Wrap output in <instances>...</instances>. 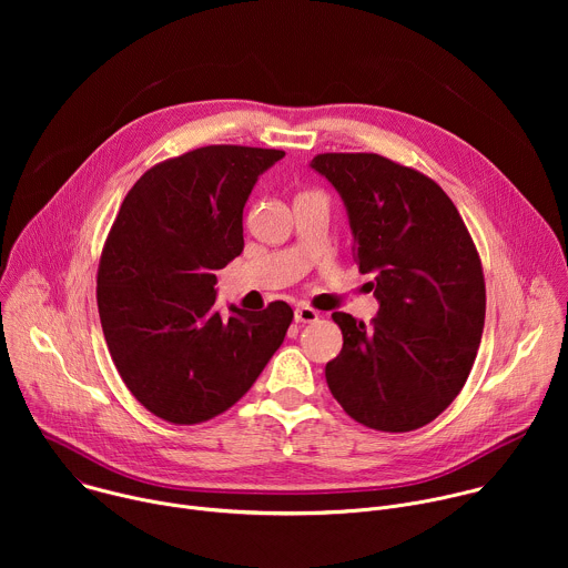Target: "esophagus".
I'll list each match as a JSON object with an SVG mask.
<instances>
[{
  "instance_id": "34e87169",
  "label": "esophagus",
  "mask_w": 568,
  "mask_h": 568,
  "mask_svg": "<svg viewBox=\"0 0 568 568\" xmlns=\"http://www.w3.org/2000/svg\"><path fill=\"white\" fill-rule=\"evenodd\" d=\"M316 318H318V312L312 310L310 305H298V307L294 310V321H296V323H312V321H316Z\"/></svg>"
}]
</instances>
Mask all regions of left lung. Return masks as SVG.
<instances>
[{
	"label": "left lung",
	"instance_id": "1",
	"mask_svg": "<svg viewBox=\"0 0 568 568\" xmlns=\"http://www.w3.org/2000/svg\"><path fill=\"white\" fill-rule=\"evenodd\" d=\"M342 195L359 272L375 274L377 316L366 326L333 312L342 353L326 382L364 427L414 432L438 418L474 366L485 281L474 240L447 193L375 152H323L310 164Z\"/></svg>",
	"mask_w": 568,
	"mask_h": 568
}]
</instances>
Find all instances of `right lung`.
I'll return each instance as SVG.
<instances>
[{"label": "right lung", "instance_id": "add662e5", "mask_svg": "<svg viewBox=\"0 0 568 568\" xmlns=\"http://www.w3.org/2000/svg\"><path fill=\"white\" fill-rule=\"evenodd\" d=\"M283 150L204 145L161 161L128 191L103 245L97 303L130 393L173 425L206 423L245 395L285 339V301L215 307V272L245 247L242 209Z\"/></svg>", "mask_w": 568, "mask_h": 568}]
</instances>
